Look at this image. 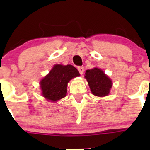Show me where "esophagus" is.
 Masks as SVG:
<instances>
[{"label":"esophagus","instance_id":"obj_1","mask_svg":"<svg viewBox=\"0 0 150 150\" xmlns=\"http://www.w3.org/2000/svg\"><path fill=\"white\" fill-rule=\"evenodd\" d=\"M78 72H80V74H81V75H83L84 72V67H78Z\"/></svg>","mask_w":150,"mask_h":150}]
</instances>
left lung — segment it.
<instances>
[{
    "instance_id": "left-lung-1",
    "label": "left lung",
    "mask_w": 150,
    "mask_h": 150,
    "mask_svg": "<svg viewBox=\"0 0 150 150\" xmlns=\"http://www.w3.org/2000/svg\"><path fill=\"white\" fill-rule=\"evenodd\" d=\"M85 78L87 80L91 93L93 95L103 97L110 93L112 83L111 79L101 69L95 67L88 69L85 73Z\"/></svg>"
}]
</instances>
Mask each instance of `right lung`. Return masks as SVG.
<instances>
[{
  "label": "right lung",
  "mask_w": 150,
  "mask_h": 150,
  "mask_svg": "<svg viewBox=\"0 0 150 150\" xmlns=\"http://www.w3.org/2000/svg\"><path fill=\"white\" fill-rule=\"evenodd\" d=\"M78 76L79 72L71 64H55L49 73L40 81L42 95L47 100L57 102L66 96L69 81Z\"/></svg>",
  "instance_id": "add662e5"
}]
</instances>
